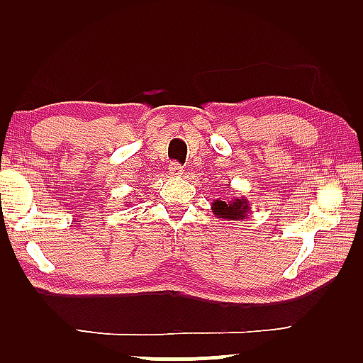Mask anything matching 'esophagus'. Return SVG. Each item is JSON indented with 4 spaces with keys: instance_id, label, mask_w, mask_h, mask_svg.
Returning <instances> with one entry per match:
<instances>
[{
    "instance_id": "1",
    "label": "esophagus",
    "mask_w": 363,
    "mask_h": 363,
    "mask_svg": "<svg viewBox=\"0 0 363 363\" xmlns=\"http://www.w3.org/2000/svg\"><path fill=\"white\" fill-rule=\"evenodd\" d=\"M169 174L171 176H181L182 174V166L179 162H171L169 164Z\"/></svg>"
}]
</instances>
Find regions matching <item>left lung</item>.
I'll list each match as a JSON object with an SVG mask.
<instances>
[{
	"label": "left lung",
	"mask_w": 363,
	"mask_h": 363,
	"mask_svg": "<svg viewBox=\"0 0 363 363\" xmlns=\"http://www.w3.org/2000/svg\"><path fill=\"white\" fill-rule=\"evenodd\" d=\"M252 202L247 197H233L232 201H217L212 202V212L217 218L222 220H245L248 217Z\"/></svg>",
	"instance_id": "8db88e82"
}]
</instances>
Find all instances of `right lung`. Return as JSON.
<instances>
[{
  "mask_svg": "<svg viewBox=\"0 0 363 363\" xmlns=\"http://www.w3.org/2000/svg\"><path fill=\"white\" fill-rule=\"evenodd\" d=\"M128 203H130V202H128Z\"/></svg>",
  "mask_w": 363,
  "mask_h": 363,
  "instance_id": "obj_1",
  "label": "right lung"
}]
</instances>
